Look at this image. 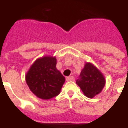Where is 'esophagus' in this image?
Wrapping results in <instances>:
<instances>
[{
  "label": "esophagus",
  "instance_id": "esophagus-1",
  "mask_svg": "<svg viewBox=\"0 0 128 128\" xmlns=\"http://www.w3.org/2000/svg\"><path fill=\"white\" fill-rule=\"evenodd\" d=\"M66 81L69 82V81H74L75 80V78L73 77V76H67L66 78Z\"/></svg>",
  "mask_w": 128,
  "mask_h": 128
}]
</instances>
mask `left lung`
<instances>
[{
    "mask_svg": "<svg viewBox=\"0 0 128 128\" xmlns=\"http://www.w3.org/2000/svg\"><path fill=\"white\" fill-rule=\"evenodd\" d=\"M76 83L88 98L100 93L105 86V78L100 71L91 63H86Z\"/></svg>",
    "mask_w": 128,
    "mask_h": 128,
    "instance_id": "obj_1",
    "label": "left lung"
}]
</instances>
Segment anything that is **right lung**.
Wrapping results in <instances>:
<instances>
[{
  "mask_svg": "<svg viewBox=\"0 0 128 128\" xmlns=\"http://www.w3.org/2000/svg\"><path fill=\"white\" fill-rule=\"evenodd\" d=\"M56 59L44 56L36 60L31 66L26 80L30 90L42 99H50L60 92L65 78L56 68Z\"/></svg>",
  "mask_w": 128,
  "mask_h": 128,
  "instance_id": "obj_1",
  "label": "right lung"
}]
</instances>
